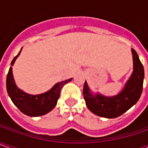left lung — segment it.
<instances>
[{
	"label": "left lung",
	"instance_id": "obj_1",
	"mask_svg": "<svg viewBox=\"0 0 148 148\" xmlns=\"http://www.w3.org/2000/svg\"><path fill=\"white\" fill-rule=\"evenodd\" d=\"M134 59V72L124 90L115 97H106L89 92L86 82L84 83V97L88 108L95 115L105 118H116L123 115L139 100L143 92L144 69L135 50L132 49Z\"/></svg>",
	"mask_w": 148,
	"mask_h": 148
}]
</instances>
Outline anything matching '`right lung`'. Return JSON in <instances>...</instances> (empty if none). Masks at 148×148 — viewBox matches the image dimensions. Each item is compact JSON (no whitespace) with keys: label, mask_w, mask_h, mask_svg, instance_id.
Listing matches in <instances>:
<instances>
[{"label":"right lung","mask_w":148,"mask_h":148,"mask_svg":"<svg viewBox=\"0 0 148 148\" xmlns=\"http://www.w3.org/2000/svg\"><path fill=\"white\" fill-rule=\"evenodd\" d=\"M20 51L13 59L10 64L11 65L14 64ZM71 80L72 79H69L56 84L50 91L43 94L29 95L16 87L12 74V67H10L6 77V89L11 101L22 113L28 116L35 117L45 115L53 109L60 97L61 88Z\"/></svg>","instance_id":"add662e5"}]
</instances>
